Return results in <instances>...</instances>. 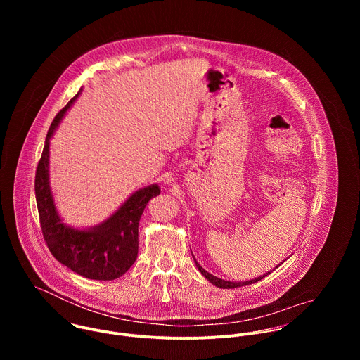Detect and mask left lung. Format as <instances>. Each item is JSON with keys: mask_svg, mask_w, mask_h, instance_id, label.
<instances>
[{"mask_svg": "<svg viewBox=\"0 0 360 360\" xmlns=\"http://www.w3.org/2000/svg\"><path fill=\"white\" fill-rule=\"evenodd\" d=\"M193 256V255H192ZM193 261H195V264H196V268H198V271L207 278L212 285H215V286H218V288H222V289H233V288H240V286H245V285H250V283H255V282H259L261 279H264L265 276H268L271 272H268V274H265L264 276H259V278H255V279H250V281H248V282H231V281H224V279H221V278H217V276H214V275H211L210 272H207L205 271L198 262H196V259L193 258ZM281 265V264H279ZM278 268V266H276Z\"/></svg>", "mask_w": 360, "mask_h": 360, "instance_id": "left-lung-1", "label": "left lung"}]
</instances>
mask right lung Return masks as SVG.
<instances>
[{
	"label": "right lung",
	"instance_id": "obj_1",
	"mask_svg": "<svg viewBox=\"0 0 360 360\" xmlns=\"http://www.w3.org/2000/svg\"><path fill=\"white\" fill-rule=\"evenodd\" d=\"M79 92L57 114L45 138L35 172L39 224L49 252L60 264L88 279L114 281L136 261L141 215L149 199L161 193V188L153 184L135 191L117 212L94 228L77 229L63 222L49 186V139Z\"/></svg>",
	"mask_w": 360,
	"mask_h": 360
}]
</instances>
